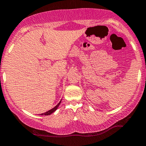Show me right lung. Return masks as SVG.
I'll use <instances>...</instances> for the list:
<instances>
[{
    "label": "right lung",
    "instance_id": "obj_1",
    "mask_svg": "<svg viewBox=\"0 0 146 146\" xmlns=\"http://www.w3.org/2000/svg\"><path fill=\"white\" fill-rule=\"evenodd\" d=\"M60 103H61V101L59 102V103L57 105H56V107H54V108H53V109H52V110H49L48 111H47V112H45V113H41V115H50L51 113H54V111H56V110H57V108H58V106L60 105Z\"/></svg>",
    "mask_w": 146,
    "mask_h": 146
}]
</instances>
